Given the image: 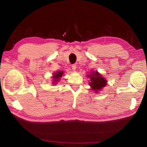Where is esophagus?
Here are the masks:
<instances>
[{
	"mask_svg": "<svg viewBox=\"0 0 147 147\" xmlns=\"http://www.w3.org/2000/svg\"><path fill=\"white\" fill-rule=\"evenodd\" d=\"M76 68H77V67H76V65L75 64L72 65V69H73V71H75L76 69Z\"/></svg>",
	"mask_w": 147,
	"mask_h": 147,
	"instance_id": "1",
	"label": "esophagus"
}]
</instances>
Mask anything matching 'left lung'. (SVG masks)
Masks as SVG:
<instances>
[{
    "mask_svg": "<svg viewBox=\"0 0 147 147\" xmlns=\"http://www.w3.org/2000/svg\"><path fill=\"white\" fill-rule=\"evenodd\" d=\"M88 77L90 78L91 82H89V85L91 87L92 90L96 93L106 86L107 80L97 71H91L90 74H88Z\"/></svg>",
    "mask_w": 147,
    "mask_h": 147,
    "instance_id": "left-lung-1",
    "label": "left lung"
}]
</instances>
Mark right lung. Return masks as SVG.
<instances>
[{"instance_id":"1","label":"right lung","mask_w":147,"mask_h":147,"mask_svg":"<svg viewBox=\"0 0 147 147\" xmlns=\"http://www.w3.org/2000/svg\"><path fill=\"white\" fill-rule=\"evenodd\" d=\"M63 71H59L57 72V73H55L53 75V84H56L57 82H58L60 80V78L63 75Z\"/></svg>"}]
</instances>
